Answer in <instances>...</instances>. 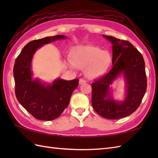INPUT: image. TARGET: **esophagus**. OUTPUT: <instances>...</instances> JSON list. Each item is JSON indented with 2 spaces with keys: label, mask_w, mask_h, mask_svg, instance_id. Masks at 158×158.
Here are the masks:
<instances>
[{
  "label": "esophagus",
  "mask_w": 158,
  "mask_h": 158,
  "mask_svg": "<svg viewBox=\"0 0 158 158\" xmlns=\"http://www.w3.org/2000/svg\"><path fill=\"white\" fill-rule=\"evenodd\" d=\"M86 83L85 80H84L83 79H79V84H83V83Z\"/></svg>",
  "instance_id": "1"
}]
</instances>
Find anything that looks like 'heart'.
I'll return each instance as SVG.
<instances>
[{
  "instance_id": "heart-1",
  "label": "heart",
  "mask_w": 158,
  "mask_h": 158,
  "mask_svg": "<svg viewBox=\"0 0 158 158\" xmlns=\"http://www.w3.org/2000/svg\"><path fill=\"white\" fill-rule=\"evenodd\" d=\"M72 58L68 59L69 67L75 69H85L89 79H97L106 73L111 63V56L106 50L93 45L78 46L73 50Z\"/></svg>"
}]
</instances>
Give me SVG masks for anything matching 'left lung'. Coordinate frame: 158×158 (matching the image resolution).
Listing matches in <instances>:
<instances>
[{"label": "left lung", "mask_w": 158, "mask_h": 158, "mask_svg": "<svg viewBox=\"0 0 158 158\" xmlns=\"http://www.w3.org/2000/svg\"><path fill=\"white\" fill-rule=\"evenodd\" d=\"M112 43L113 68L106 75L92 83V104L95 111L105 118L117 119L131 115L141 103L147 89L143 57L131 43L103 35ZM123 75L126 84L123 102L113 99L110 85Z\"/></svg>", "instance_id": "left-lung-1"}]
</instances>
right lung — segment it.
<instances>
[{
    "label": "right lung",
    "instance_id": "1",
    "mask_svg": "<svg viewBox=\"0 0 158 158\" xmlns=\"http://www.w3.org/2000/svg\"><path fill=\"white\" fill-rule=\"evenodd\" d=\"M66 38L64 35H56L32 41L24 46L15 60L13 76L16 98L37 119L51 121L60 117L79 85L78 79L66 81L58 78L52 83H46L32 77L31 64L36 50L45 44Z\"/></svg>",
    "mask_w": 158,
    "mask_h": 158
}]
</instances>
